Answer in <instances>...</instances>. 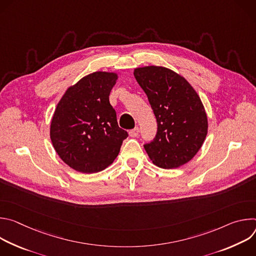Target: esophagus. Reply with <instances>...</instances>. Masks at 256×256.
<instances>
[{
  "instance_id": "esophagus-1",
  "label": "esophagus",
  "mask_w": 256,
  "mask_h": 256,
  "mask_svg": "<svg viewBox=\"0 0 256 256\" xmlns=\"http://www.w3.org/2000/svg\"><path fill=\"white\" fill-rule=\"evenodd\" d=\"M128 134H130V136L132 138L138 136V128H132V130H130Z\"/></svg>"
}]
</instances>
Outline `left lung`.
<instances>
[{
    "label": "left lung",
    "mask_w": 256,
    "mask_h": 256,
    "mask_svg": "<svg viewBox=\"0 0 256 256\" xmlns=\"http://www.w3.org/2000/svg\"><path fill=\"white\" fill-rule=\"evenodd\" d=\"M134 78L148 97L157 120V134L144 148L164 169L188 163L200 149L208 118L196 90L175 72L163 66L136 68Z\"/></svg>",
    "instance_id": "left-lung-1"
}]
</instances>
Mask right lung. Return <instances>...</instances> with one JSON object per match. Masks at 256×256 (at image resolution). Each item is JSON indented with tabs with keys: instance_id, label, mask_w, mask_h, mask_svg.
<instances>
[{
	"instance_id": "right-lung-1",
	"label": "right lung",
	"mask_w": 256,
	"mask_h": 256,
	"mask_svg": "<svg viewBox=\"0 0 256 256\" xmlns=\"http://www.w3.org/2000/svg\"><path fill=\"white\" fill-rule=\"evenodd\" d=\"M114 72H95L70 87L58 102L50 124V138L60 159L83 173H96L118 157L128 136L120 128L109 94Z\"/></svg>"
}]
</instances>
